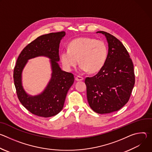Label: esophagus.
Instances as JSON below:
<instances>
[{
  "label": "esophagus",
  "instance_id": "obj_1",
  "mask_svg": "<svg viewBox=\"0 0 152 152\" xmlns=\"http://www.w3.org/2000/svg\"><path fill=\"white\" fill-rule=\"evenodd\" d=\"M75 79H76V80H77V81H80V80H83V77H81V76H77L75 77Z\"/></svg>",
  "mask_w": 152,
  "mask_h": 152
}]
</instances>
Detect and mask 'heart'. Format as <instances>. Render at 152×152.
<instances>
[{
	"instance_id": "b5f03b06",
	"label": "heart",
	"mask_w": 152,
	"mask_h": 152,
	"mask_svg": "<svg viewBox=\"0 0 152 152\" xmlns=\"http://www.w3.org/2000/svg\"><path fill=\"white\" fill-rule=\"evenodd\" d=\"M107 54V47L103 41L80 37L70 41L69 49L61 52L60 59L63 67L67 71L75 67L79 60L81 71L94 73L103 67Z\"/></svg>"
}]
</instances>
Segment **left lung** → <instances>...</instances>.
<instances>
[{"instance_id":"left-lung-1","label":"left lung","mask_w":152,"mask_h":152,"mask_svg":"<svg viewBox=\"0 0 152 152\" xmlns=\"http://www.w3.org/2000/svg\"><path fill=\"white\" fill-rule=\"evenodd\" d=\"M108 54L103 67L97 75L86 77V96L91 109L98 114L117 111L129 101L135 84L134 64L122 42L104 31Z\"/></svg>"}]
</instances>
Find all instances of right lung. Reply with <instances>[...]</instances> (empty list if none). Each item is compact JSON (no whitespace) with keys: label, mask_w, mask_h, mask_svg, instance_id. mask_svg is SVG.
I'll use <instances>...</instances> for the list:
<instances>
[{"label":"right lung","mask_w":152,"mask_h":152,"mask_svg":"<svg viewBox=\"0 0 152 152\" xmlns=\"http://www.w3.org/2000/svg\"><path fill=\"white\" fill-rule=\"evenodd\" d=\"M65 35L66 32L62 31L38 37L21 52L14 69V85L20 102L30 113L39 117H50L62 110L67 92L75 80L74 75L62 70L58 63L59 43ZM41 56L51 59L52 77L45 90L32 96L23 89L21 75L29 59Z\"/></svg>","instance_id":"add662e5"}]
</instances>
